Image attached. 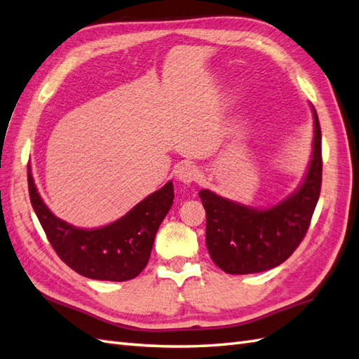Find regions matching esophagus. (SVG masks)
Here are the masks:
<instances>
[{
  "label": "esophagus",
  "instance_id": "1",
  "mask_svg": "<svg viewBox=\"0 0 359 359\" xmlns=\"http://www.w3.org/2000/svg\"><path fill=\"white\" fill-rule=\"evenodd\" d=\"M176 177L179 182L185 183V185H189L191 182H194L197 179V170L194 165L182 163L180 167H177V170H176Z\"/></svg>",
  "mask_w": 359,
  "mask_h": 359
}]
</instances>
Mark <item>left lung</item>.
<instances>
[{
  "label": "left lung",
  "instance_id": "left-lung-1",
  "mask_svg": "<svg viewBox=\"0 0 359 359\" xmlns=\"http://www.w3.org/2000/svg\"><path fill=\"white\" fill-rule=\"evenodd\" d=\"M312 159L300 188L269 209H255L201 189L206 210V245L217 267L250 274L278 267L297 249L311 223L321 188V128L314 106Z\"/></svg>",
  "mask_w": 359,
  "mask_h": 359
}]
</instances>
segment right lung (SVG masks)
<instances>
[{"label": "right lung", "mask_w": 359, "mask_h": 359, "mask_svg": "<svg viewBox=\"0 0 359 359\" xmlns=\"http://www.w3.org/2000/svg\"><path fill=\"white\" fill-rule=\"evenodd\" d=\"M32 206L54 252L69 269L89 279L123 282L136 278L150 259L154 236L172 205L168 182L116 222L98 229H79L57 218L43 203L29 167Z\"/></svg>", "instance_id": "obj_1"}]
</instances>
